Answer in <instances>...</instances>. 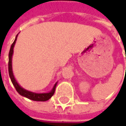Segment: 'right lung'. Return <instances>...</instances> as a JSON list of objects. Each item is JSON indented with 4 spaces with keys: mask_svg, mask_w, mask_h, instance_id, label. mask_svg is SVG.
I'll return each instance as SVG.
<instances>
[{
    "mask_svg": "<svg viewBox=\"0 0 126 126\" xmlns=\"http://www.w3.org/2000/svg\"><path fill=\"white\" fill-rule=\"evenodd\" d=\"M17 36H18V34L16 35L14 41L13 42V44L11 46L10 51H9V77H10V79L12 80L13 85L14 86L16 90L18 92V93L19 95H22V96H24L25 98H29L31 100L36 101H47L54 95L55 91V88H56V85H57V82L55 84L54 87L49 93H33V92L28 91V90L22 88L21 86H19V85L17 83V82L16 81V79H15V78L14 77L12 71V55L13 52H14V44L16 43Z\"/></svg>",
    "mask_w": 126,
    "mask_h": 126,
    "instance_id": "obj_1",
    "label": "right lung"
}]
</instances>
